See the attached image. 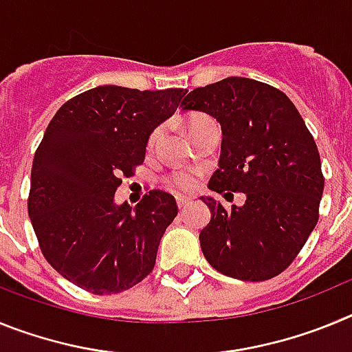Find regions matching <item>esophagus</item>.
Listing matches in <instances>:
<instances>
[{
  "label": "esophagus",
  "instance_id": "34e87169",
  "mask_svg": "<svg viewBox=\"0 0 352 352\" xmlns=\"http://www.w3.org/2000/svg\"><path fill=\"white\" fill-rule=\"evenodd\" d=\"M176 201H178V208L179 210H185L188 204H192V199L190 197H186V195H178L176 197Z\"/></svg>",
  "mask_w": 352,
  "mask_h": 352
}]
</instances>
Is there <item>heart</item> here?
<instances>
[{
	"label": "heart",
	"mask_w": 352,
	"mask_h": 352,
	"mask_svg": "<svg viewBox=\"0 0 352 352\" xmlns=\"http://www.w3.org/2000/svg\"><path fill=\"white\" fill-rule=\"evenodd\" d=\"M203 120H208V118L204 116L192 118L190 125L188 126L195 125V123H199V121H203ZM160 133H162L160 126H157V129H153L151 132H149L148 141H146V146H148L149 151L157 146L158 139H160ZM199 182H201V173L195 169H178V170H174V173H170L166 178L167 185H169L170 188H174V190H179V192L195 190V188L199 186Z\"/></svg>",
	"instance_id": "1"
}]
</instances>
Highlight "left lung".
<instances>
[{
	"label": "left lung",
	"mask_w": 352,
	"mask_h": 352,
	"mask_svg": "<svg viewBox=\"0 0 352 352\" xmlns=\"http://www.w3.org/2000/svg\"><path fill=\"white\" fill-rule=\"evenodd\" d=\"M182 109L222 125L219 169L208 186L227 199L245 194L243 206L229 210L203 197L211 210L199 234L204 257L239 280L280 275L314 231L324 190L321 157L296 105L270 84L227 77L195 88Z\"/></svg>",
	"instance_id": "obj_1"
}]
</instances>
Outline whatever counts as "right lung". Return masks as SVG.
Masks as SVG:
<instances>
[{
  "instance_id": "1",
  "label": "right lung",
  "mask_w": 352,
  "mask_h": 352,
  "mask_svg": "<svg viewBox=\"0 0 352 352\" xmlns=\"http://www.w3.org/2000/svg\"><path fill=\"white\" fill-rule=\"evenodd\" d=\"M185 93L98 86L65 102L49 123L33 158L28 214L43 257L77 287L116 294L155 268L176 199L153 188L132 210L116 206L114 192Z\"/></svg>"
}]
</instances>
